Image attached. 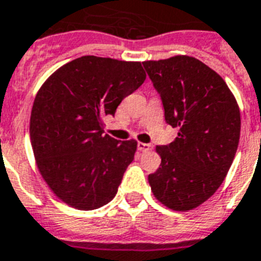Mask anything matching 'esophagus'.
I'll return each mask as SVG.
<instances>
[{"label":"esophagus","mask_w":261,"mask_h":261,"mask_svg":"<svg viewBox=\"0 0 261 261\" xmlns=\"http://www.w3.org/2000/svg\"><path fill=\"white\" fill-rule=\"evenodd\" d=\"M138 148H139V151H150L152 150V144L150 143H142V142H138Z\"/></svg>","instance_id":"34e87169"}]
</instances>
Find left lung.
Masks as SVG:
<instances>
[{
	"label": "left lung",
	"mask_w": 261,
	"mask_h": 261,
	"mask_svg": "<svg viewBox=\"0 0 261 261\" xmlns=\"http://www.w3.org/2000/svg\"><path fill=\"white\" fill-rule=\"evenodd\" d=\"M143 66L161 95L164 119L178 128L175 141L158 146L162 163L148 175L151 191L168 208L188 211L215 194L231 167L240 111L223 78L187 56L146 61Z\"/></svg>",
	"instance_id": "left-lung-1"
}]
</instances>
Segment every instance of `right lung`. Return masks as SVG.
Segmentation results:
<instances>
[{
    "label": "right lung",
    "instance_id": "add662e5",
    "mask_svg": "<svg viewBox=\"0 0 261 261\" xmlns=\"http://www.w3.org/2000/svg\"><path fill=\"white\" fill-rule=\"evenodd\" d=\"M144 80L141 62L85 56L39 89L30 117L33 152L42 178L66 204L89 211L115 196L137 142L103 134V118Z\"/></svg>",
    "mask_w": 261,
    "mask_h": 261
}]
</instances>
